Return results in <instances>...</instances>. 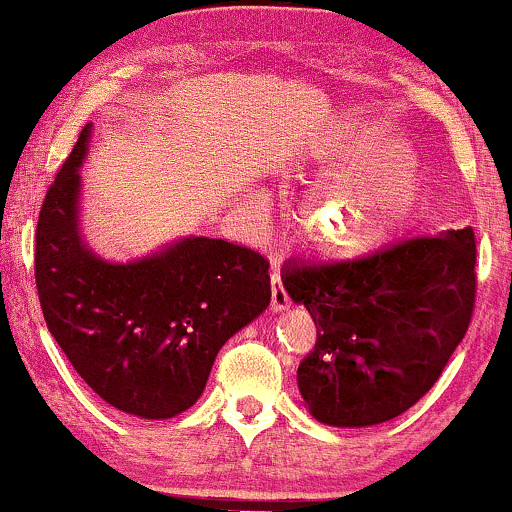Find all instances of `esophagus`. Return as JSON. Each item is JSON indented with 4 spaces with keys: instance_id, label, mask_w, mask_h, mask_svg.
Here are the masks:
<instances>
[{
    "instance_id": "1",
    "label": "esophagus",
    "mask_w": 512,
    "mask_h": 512,
    "mask_svg": "<svg viewBox=\"0 0 512 512\" xmlns=\"http://www.w3.org/2000/svg\"><path fill=\"white\" fill-rule=\"evenodd\" d=\"M289 293L284 291V286H281V276H279V269L274 267L272 272V310L276 313H281V310L289 308Z\"/></svg>"
}]
</instances>
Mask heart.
Masks as SVG:
<instances>
[{
  "label": "heart",
  "mask_w": 512,
  "mask_h": 512,
  "mask_svg": "<svg viewBox=\"0 0 512 512\" xmlns=\"http://www.w3.org/2000/svg\"><path fill=\"white\" fill-rule=\"evenodd\" d=\"M330 161L303 158L298 168H351L320 180L298 202L293 228L325 260H356L385 248L419 214L426 180L409 144L383 127H356L330 149ZM250 207L262 209V199Z\"/></svg>",
  "instance_id": "heart-1"
}]
</instances>
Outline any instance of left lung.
Here are the masks:
<instances>
[{
    "label": "left lung",
    "instance_id": "left-lung-1",
    "mask_svg": "<svg viewBox=\"0 0 512 512\" xmlns=\"http://www.w3.org/2000/svg\"><path fill=\"white\" fill-rule=\"evenodd\" d=\"M472 228L399 240L349 262L286 264L284 289L317 327L298 390L320 424L363 428L414 407L474 310Z\"/></svg>",
    "mask_w": 512,
    "mask_h": 512
}]
</instances>
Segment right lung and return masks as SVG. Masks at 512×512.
Returning <instances> with one entry per match:
<instances>
[{
	"label": "right lung",
	"instance_id": "1",
	"mask_svg": "<svg viewBox=\"0 0 512 512\" xmlns=\"http://www.w3.org/2000/svg\"><path fill=\"white\" fill-rule=\"evenodd\" d=\"M91 122L50 185L35 231V286L55 342L98 397L139 419H173L207 387L221 346L272 301L269 262L187 236L129 262L81 236Z\"/></svg>",
	"mask_w": 512,
	"mask_h": 512
}]
</instances>
